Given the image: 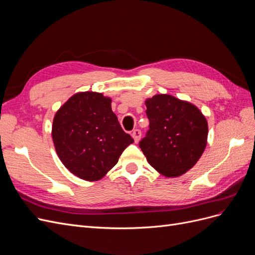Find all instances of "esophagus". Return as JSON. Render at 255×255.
Segmentation results:
<instances>
[{"instance_id": "1", "label": "esophagus", "mask_w": 255, "mask_h": 255, "mask_svg": "<svg viewBox=\"0 0 255 255\" xmlns=\"http://www.w3.org/2000/svg\"><path fill=\"white\" fill-rule=\"evenodd\" d=\"M132 136H133V138H134L135 142H138V141H139L140 137H141V132H140V129H138V128L134 129V130H133V133H132Z\"/></svg>"}]
</instances>
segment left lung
I'll return each mask as SVG.
<instances>
[{"instance_id": "left-lung-1", "label": "left lung", "mask_w": 255, "mask_h": 255, "mask_svg": "<svg viewBox=\"0 0 255 255\" xmlns=\"http://www.w3.org/2000/svg\"><path fill=\"white\" fill-rule=\"evenodd\" d=\"M149 130L139 142L148 163L167 177L194 167L207 142L208 127L197 106L170 95L145 100Z\"/></svg>"}]
</instances>
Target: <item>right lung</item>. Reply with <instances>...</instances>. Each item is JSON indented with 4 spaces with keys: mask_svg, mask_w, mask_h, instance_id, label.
<instances>
[{
    "mask_svg": "<svg viewBox=\"0 0 255 255\" xmlns=\"http://www.w3.org/2000/svg\"><path fill=\"white\" fill-rule=\"evenodd\" d=\"M111 103V98L99 92H79L54 117L52 137L57 155L82 180H101L134 142L119 125Z\"/></svg>",
    "mask_w": 255,
    "mask_h": 255,
    "instance_id": "obj_1",
    "label": "right lung"
}]
</instances>
